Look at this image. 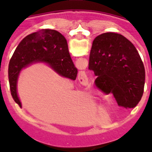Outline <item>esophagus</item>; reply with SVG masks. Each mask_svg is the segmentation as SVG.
Instances as JSON below:
<instances>
[{
	"label": "esophagus",
	"mask_w": 152,
	"mask_h": 152,
	"mask_svg": "<svg viewBox=\"0 0 152 152\" xmlns=\"http://www.w3.org/2000/svg\"><path fill=\"white\" fill-rule=\"evenodd\" d=\"M83 76V78H85L86 77V75H85V76Z\"/></svg>",
	"instance_id": "obj_1"
}]
</instances>
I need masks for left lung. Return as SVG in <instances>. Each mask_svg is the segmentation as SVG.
<instances>
[{"label": "left lung", "mask_w": 152, "mask_h": 152, "mask_svg": "<svg viewBox=\"0 0 152 152\" xmlns=\"http://www.w3.org/2000/svg\"><path fill=\"white\" fill-rule=\"evenodd\" d=\"M88 69L97 77L95 84L112 94L118 106L134 108L142 99L145 69L137 50L121 34L104 33L96 37L90 53Z\"/></svg>", "instance_id": "8db88e82"}]
</instances>
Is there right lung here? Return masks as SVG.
Wrapping results in <instances>:
<instances>
[{"label": "right lung", "mask_w": 152, "mask_h": 152, "mask_svg": "<svg viewBox=\"0 0 152 152\" xmlns=\"http://www.w3.org/2000/svg\"><path fill=\"white\" fill-rule=\"evenodd\" d=\"M38 63H44L64 77L75 80L77 69L71 60L67 41L55 30H43L28 35L20 41L10 58L8 79L13 99L21 107L17 92V83L20 71Z\"/></svg>", "instance_id": "add662e5"}]
</instances>
